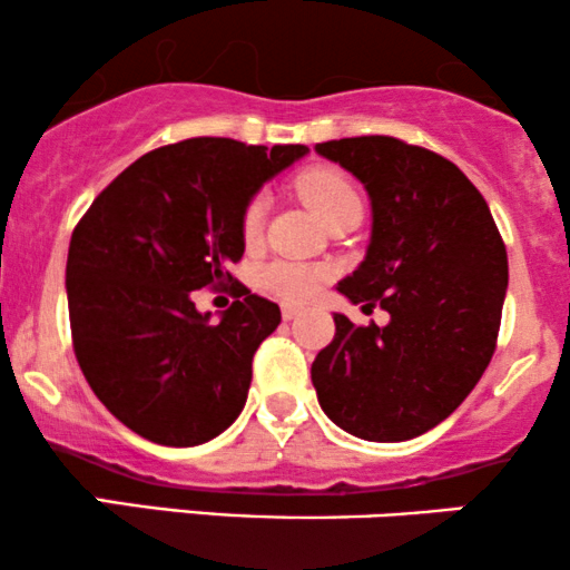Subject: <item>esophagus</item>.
Here are the masks:
<instances>
[{
  "mask_svg": "<svg viewBox=\"0 0 570 570\" xmlns=\"http://www.w3.org/2000/svg\"><path fill=\"white\" fill-rule=\"evenodd\" d=\"M299 313H303V305H297V303L281 305V316H284V322H292V318H297Z\"/></svg>",
  "mask_w": 570,
  "mask_h": 570,
  "instance_id": "1",
  "label": "esophagus"
}]
</instances>
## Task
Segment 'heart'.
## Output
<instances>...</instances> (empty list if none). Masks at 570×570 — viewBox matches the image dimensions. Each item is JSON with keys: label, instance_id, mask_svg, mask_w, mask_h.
<instances>
[{"label": "heart", "instance_id": "obj_1", "mask_svg": "<svg viewBox=\"0 0 570 570\" xmlns=\"http://www.w3.org/2000/svg\"><path fill=\"white\" fill-rule=\"evenodd\" d=\"M297 193L303 195V200L313 212L318 214L324 222L332 214L343 212L348 206H362L356 187L345 174L335 171V168H311L297 179ZM265 198H254L248 203L244 214V235L246 240H254L263 230L265 222ZM326 278L324 267L316 265H303V263H289V259H278L271 263L263 271V286L267 292L278 294L284 299H307L316 294L322 281Z\"/></svg>", "mask_w": 570, "mask_h": 570}]
</instances>
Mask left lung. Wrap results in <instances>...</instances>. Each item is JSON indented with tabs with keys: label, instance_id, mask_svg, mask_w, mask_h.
<instances>
[{
	"label": "left lung",
	"instance_id": "obj_1",
	"mask_svg": "<svg viewBox=\"0 0 570 570\" xmlns=\"http://www.w3.org/2000/svg\"><path fill=\"white\" fill-rule=\"evenodd\" d=\"M370 195L362 265L337 292L381 305L389 324L335 313V340L311 381L335 426L367 442L426 434L463 402L495 351L509 263L499 227L466 174L391 136L316 144Z\"/></svg>",
	"mask_w": 570,
	"mask_h": 570
}]
</instances>
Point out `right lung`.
Here are the masks:
<instances>
[{
    "label": "right lung",
    "mask_w": 570,
    "mask_h": 570,
    "mask_svg": "<svg viewBox=\"0 0 570 570\" xmlns=\"http://www.w3.org/2000/svg\"><path fill=\"white\" fill-rule=\"evenodd\" d=\"M303 144L187 139L153 149L104 189L71 233L67 297L85 381L155 444L195 448L244 410L252 358L281 311L240 286L212 324L193 292L233 281L244 214Z\"/></svg>",
    "instance_id": "right-lung-1"
}]
</instances>
